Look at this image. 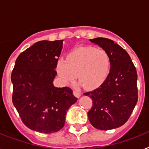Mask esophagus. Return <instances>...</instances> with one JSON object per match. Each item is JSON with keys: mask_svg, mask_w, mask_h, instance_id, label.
Returning <instances> with one entry per match:
<instances>
[{"mask_svg": "<svg viewBox=\"0 0 149 149\" xmlns=\"http://www.w3.org/2000/svg\"><path fill=\"white\" fill-rule=\"evenodd\" d=\"M73 94H74L75 97H79L81 96V93L77 91H73Z\"/></svg>", "mask_w": 149, "mask_h": 149, "instance_id": "34e87169", "label": "esophagus"}]
</instances>
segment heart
Instances as JSON below:
<instances>
[{
    "mask_svg": "<svg viewBox=\"0 0 149 149\" xmlns=\"http://www.w3.org/2000/svg\"><path fill=\"white\" fill-rule=\"evenodd\" d=\"M111 67L107 51L93 46L79 47L70 52L65 59H58L56 71L64 84H71L77 77L79 84L88 90L99 87L106 80Z\"/></svg>",
    "mask_w": 149,
    "mask_h": 149,
    "instance_id": "1",
    "label": "heart"
}]
</instances>
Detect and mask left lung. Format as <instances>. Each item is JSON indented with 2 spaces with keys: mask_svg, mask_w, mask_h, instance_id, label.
<instances>
[{
  "mask_svg": "<svg viewBox=\"0 0 149 149\" xmlns=\"http://www.w3.org/2000/svg\"><path fill=\"white\" fill-rule=\"evenodd\" d=\"M111 56L108 77L96 90L84 93L93 100L88 118L99 130H111L122 126L132 114L138 101L137 71L129 55L111 39H90Z\"/></svg>",
  "mask_w": 149,
  "mask_h": 149,
  "instance_id": "1",
  "label": "left lung"
}]
</instances>
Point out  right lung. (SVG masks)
Here are the masks:
<instances>
[{
  "label": "right lung",
  "instance_id": "right-lung-1",
  "mask_svg": "<svg viewBox=\"0 0 149 149\" xmlns=\"http://www.w3.org/2000/svg\"><path fill=\"white\" fill-rule=\"evenodd\" d=\"M63 42H37L18 56L11 72L13 104L22 122L41 133L63 128L66 112L77 100L70 87L53 85Z\"/></svg>",
  "mask_w": 149,
  "mask_h": 149
}]
</instances>
